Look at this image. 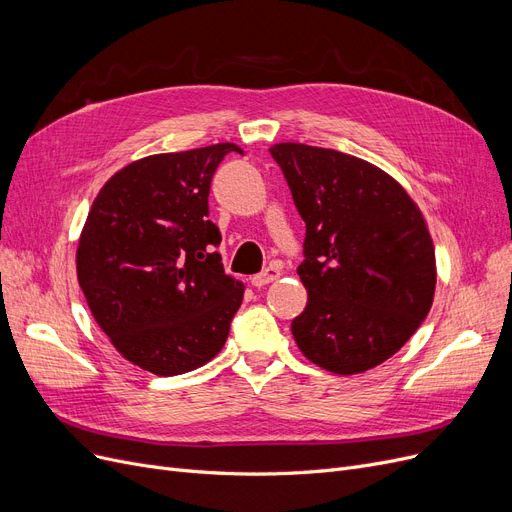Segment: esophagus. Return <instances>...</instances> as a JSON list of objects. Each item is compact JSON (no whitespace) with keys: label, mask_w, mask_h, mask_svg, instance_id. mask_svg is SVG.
I'll return each instance as SVG.
<instances>
[{"label":"esophagus","mask_w":512,"mask_h":512,"mask_svg":"<svg viewBox=\"0 0 512 512\" xmlns=\"http://www.w3.org/2000/svg\"><path fill=\"white\" fill-rule=\"evenodd\" d=\"M281 266H277V264H271V266H266V269L262 271V273H258V275H254L252 277V285L254 287H264V285H269V283H273V281H277L279 277H281Z\"/></svg>","instance_id":"obj_1"}]
</instances>
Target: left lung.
I'll return each mask as SVG.
<instances>
[{
  "label": "left lung",
  "mask_w": 512,
  "mask_h": 512,
  "mask_svg": "<svg viewBox=\"0 0 512 512\" xmlns=\"http://www.w3.org/2000/svg\"><path fill=\"white\" fill-rule=\"evenodd\" d=\"M291 198L306 223L298 275L308 304L291 321L300 352L337 375L394 356L433 304L435 252L406 189L375 164L337 150L277 143Z\"/></svg>",
  "instance_id": "8db88e82"
}]
</instances>
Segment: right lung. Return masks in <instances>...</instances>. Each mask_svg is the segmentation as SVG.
Returning a JSON list of instances; mask_svg holds the SVG:
<instances>
[{"label": "right lung", "instance_id": "1", "mask_svg": "<svg viewBox=\"0 0 512 512\" xmlns=\"http://www.w3.org/2000/svg\"><path fill=\"white\" fill-rule=\"evenodd\" d=\"M235 143L154 154L97 193L77 248L95 323L129 362L158 377L204 367L223 350L243 283L225 275L208 221L216 166Z\"/></svg>", "mask_w": 512, "mask_h": 512}]
</instances>
